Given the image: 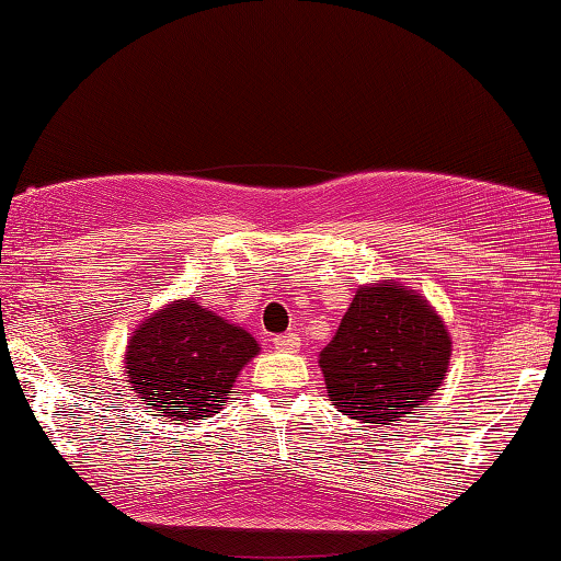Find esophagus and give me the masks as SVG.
Returning a JSON list of instances; mask_svg holds the SVG:
<instances>
[{
  "instance_id": "1",
  "label": "esophagus",
  "mask_w": 561,
  "mask_h": 561,
  "mask_svg": "<svg viewBox=\"0 0 561 561\" xmlns=\"http://www.w3.org/2000/svg\"><path fill=\"white\" fill-rule=\"evenodd\" d=\"M274 348L277 351H287V354H297L301 348V339L299 334H282V336H274Z\"/></svg>"
}]
</instances>
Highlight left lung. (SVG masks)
<instances>
[{"label":"left lung","instance_id":"left-lung-1","mask_svg":"<svg viewBox=\"0 0 561 561\" xmlns=\"http://www.w3.org/2000/svg\"><path fill=\"white\" fill-rule=\"evenodd\" d=\"M443 319L393 279L360 287L319 354L329 398L360 423L391 425L423 411L450 364Z\"/></svg>","mask_w":561,"mask_h":561}]
</instances>
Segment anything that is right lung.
I'll return each mask as SVG.
<instances>
[{
	"label": "right lung",
	"instance_id": "obj_1",
	"mask_svg": "<svg viewBox=\"0 0 561 561\" xmlns=\"http://www.w3.org/2000/svg\"><path fill=\"white\" fill-rule=\"evenodd\" d=\"M260 344L242 327L178 299L150 314L128 341L130 391L173 421L210 417L232 393L234 378Z\"/></svg>",
	"mask_w": 561,
	"mask_h": 561
}]
</instances>
